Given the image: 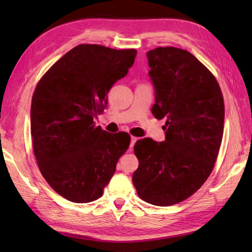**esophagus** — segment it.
Listing matches in <instances>:
<instances>
[{
  "mask_svg": "<svg viewBox=\"0 0 252 252\" xmlns=\"http://www.w3.org/2000/svg\"><path fill=\"white\" fill-rule=\"evenodd\" d=\"M138 138H136V136H131V144H130V148L132 149L134 147V144H135V142L138 141Z\"/></svg>",
  "mask_w": 252,
  "mask_h": 252,
  "instance_id": "1",
  "label": "esophagus"
}]
</instances>
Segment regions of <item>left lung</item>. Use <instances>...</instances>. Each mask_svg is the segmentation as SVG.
Returning <instances> with one entry per match:
<instances>
[{
    "label": "left lung",
    "instance_id": "left-lung-1",
    "mask_svg": "<svg viewBox=\"0 0 252 252\" xmlns=\"http://www.w3.org/2000/svg\"><path fill=\"white\" fill-rule=\"evenodd\" d=\"M156 90L152 113L165 121V141H136L132 181L143 201L177 204L210 176L222 141L224 103L219 83L194 55L167 46L147 53Z\"/></svg>",
    "mask_w": 252,
    "mask_h": 252
}]
</instances>
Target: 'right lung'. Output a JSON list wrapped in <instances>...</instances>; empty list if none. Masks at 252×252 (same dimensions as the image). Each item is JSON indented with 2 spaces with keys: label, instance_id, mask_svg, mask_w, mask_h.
Instances as JSON below:
<instances>
[{
  "label": "right lung",
  "instance_id": "right-lung-1",
  "mask_svg": "<svg viewBox=\"0 0 252 252\" xmlns=\"http://www.w3.org/2000/svg\"><path fill=\"white\" fill-rule=\"evenodd\" d=\"M136 50L80 44L37 83L31 104L34 156L45 181L72 202L99 199L130 146L126 132L109 133L93 121L106 95L134 63Z\"/></svg>",
  "mask_w": 252,
  "mask_h": 252
}]
</instances>
